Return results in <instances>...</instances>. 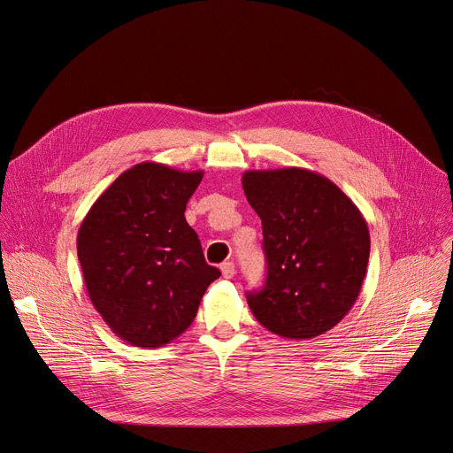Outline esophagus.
I'll use <instances>...</instances> for the list:
<instances>
[{"instance_id":"esophagus-1","label":"esophagus","mask_w":453,"mask_h":453,"mask_svg":"<svg viewBox=\"0 0 453 453\" xmlns=\"http://www.w3.org/2000/svg\"><path fill=\"white\" fill-rule=\"evenodd\" d=\"M220 270H222V275H224L226 279H233V277H234V263H231V261L222 263Z\"/></svg>"}]
</instances>
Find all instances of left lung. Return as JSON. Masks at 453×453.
Instances as JSON below:
<instances>
[{"instance_id":"8db88e82","label":"left lung","mask_w":453,"mask_h":453,"mask_svg":"<svg viewBox=\"0 0 453 453\" xmlns=\"http://www.w3.org/2000/svg\"><path fill=\"white\" fill-rule=\"evenodd\" d=\"M242 185L268 265L263 289L247 293L254 318L284 339L323 335L360 295L371 254L364 215L334 181L302 167L247 171Z\"/></svg>"}]
</instances>
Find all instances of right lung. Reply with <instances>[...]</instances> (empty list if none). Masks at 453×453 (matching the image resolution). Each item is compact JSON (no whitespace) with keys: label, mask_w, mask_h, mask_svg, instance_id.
Returning <instances> with one entry per match:
<instances>
[{"label":"right lung","mask_w":453,"mask_h":453,"mask_svg":"<svg viewBox=\"0 0 453 453\" xmlns=\"http://www.w3.org/2000/svg\"><path fill=\"white\" fill-rule=\"evenodd\" d=\"M203 171L141 162L93 203L77 233L89 300L107 326L135 348H160L194 321L220 277L204 261L185 208Z\"/></svg>","instance_id":"1"}]
</instances>
